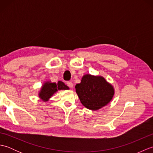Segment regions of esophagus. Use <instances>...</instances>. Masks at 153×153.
<instances>
[{"mask_svg": "<svg viewBox=\"0 0 153 153\" xmlns=\"http://www.w3.org/2000/svg\"><path fill=\"white\" fill-rule=\"evenodd\" d=\"M66 84H67V85L68 87H70V88H72V87H73V83H71V82H67Z\"/></svg>", "mask_w": 153, "mask_h": 153, "instance_id": "obj_1", "label": "esophagus"}]
</instances>
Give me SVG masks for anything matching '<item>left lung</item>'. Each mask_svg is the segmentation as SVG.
<instances>
[{
    "instance_id": "8db88e82",
    "label": "left lung",
    "mask_w": 153,
    "mask_h": 153,
    "mask_svg": "<svg viewBox=\"0 0 153 153\" xmlns=\"http://www.w3.org/2000/svg\"><path fill=\"white\" fill-rule=\"evenodd\" d=\"M76 91L82 105L87 108L97 110L106 106L112 100L114 90L101 76H83Z\"/></svg>"
}]
</instances>
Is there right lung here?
<instances>
[{"mask_svg": "<svg viewBox=\"0 0 153 153\" xmlns=\"http://www.w3.org/2000/svg\"><path fill=\"white\" fill-rule=\"evenodd\" d=\"M66 90L69 89L66 85H65L64 83L58 81V83H51L47 82L45 83L43 86L42 87L41 91L39 92V97L43 99L45 101H47L48 99L53 95L54 93L58 91V90Z\"/></svg>", "mask_w": 153, "mask_h": 153, "instance_id": "obj_1", "label": "right lung"}]
</instances>
